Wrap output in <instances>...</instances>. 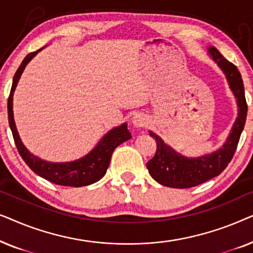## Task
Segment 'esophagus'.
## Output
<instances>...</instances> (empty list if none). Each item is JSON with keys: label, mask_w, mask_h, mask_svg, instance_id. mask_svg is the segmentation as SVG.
I'll return each instance as SVG.
<instances>
[{"label": "esophagus", "mask_w": 253, "mask_h": 253, "mask_svg": "<svg viewBox=\"0 0 253 253\" xmlns=\"http://www.w3.org/2000/svg\"><path fill=\"white\" fill-rule=\"evenodd\" d=\"M132 123H133L134 126H137V127H143V126H146V123H147V117L145 116L144 114L137 113V114H134L133 117H132Z\"/></svg>", "instance_id": "esophagus-1"}]
</instances>
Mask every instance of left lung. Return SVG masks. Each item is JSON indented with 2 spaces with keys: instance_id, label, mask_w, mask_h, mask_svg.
Instances as JSON below:
<instances>
[{
  "instance_id": "obj_1",
  "label": "left lung",
  "mask_w": 253,
  "mask_h": 253,
  "mask_svg": "<svg viewBox=\"0 0 253 253\" xmlns=\"http://www.w3.org/2000/svg\"><path fill=\"white\" fill-rule=\"evenodd\" d=\"M209 53L226 75L229 87L236 98L238 116L223 146L213 153L199 158H186L177 153L165 144L158 134L150 131V136L155 138L157 141V152L146 164L148 172L158 183L169 188H192L220 175L233 159L244 129L248 105L240 71L236 65L226 60L215 47H210Z\"/></svg>"
}]
</instances>
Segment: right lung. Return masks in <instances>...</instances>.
Listing matches in <instances>:
<instances>
[{
	"mask_svg": "<svg viewBox=\"0 0 253 253\" xmlns=\"http://www.w3.org/2000/svg\"><path fill=\"white\" fill-rule=\"evenodd\" d=\"M41 49L30 53L24 58L22 64L19 65L18 70L16 71L15 77L12 81L11 91L8 99V119L9 126L12 131L13 140H15L16 147L18 150L20 157L25 161V164L47 181L55 183L57 185L64 186H85L93 184L98 182L105 176L107 169L109 167L110 158L115 148L124 141L129 140L131 138V133L127 130L126 123L122 126L114 127L99 141L98 145L89 152L84 158L72 162H62V164H54V162H48L41 159L34 157L32 153L27 151L24 144L20 140L18 131H17L15 120H13V110H12V96L15 88L18 83L20 76H22L26 64L36 56L38 51Z\"/></svg>",
	"mask_w": 253,
	"mask_h": 253,
	"instance_id": "right-lung-1",
	"label": "right lung"
}]
</instances>
